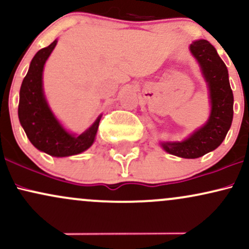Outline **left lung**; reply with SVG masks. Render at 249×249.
Returning <instances> with one entry per match:
<instances>
[{
  "label": "left lung",
  "instance_id": "8db88e82",
  "mask_svg": "<svg viewBox=\"0 0 249 249\" xmlns=\"http://www.w3.org/2000/svg\"><path fill=\"white\" fill-rule=\"evenodd\" d=\"M207 85L211 112L207 122L181 142H160L167 153L180 158L196 159L215 150L224 142L233 121V92L228 79L227 67L206 39L190 45Z\"/></svg>",
  "mask_w": 249,
  "mask_h": 249
}]
</instances>
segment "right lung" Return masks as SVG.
Segmentation results:
<instances>
[{"label": "right lung", "mask_w": 249, "mask_h": 249, "mask_svg": "<svg viewBox=\"0 0 249 249\" xmlns=\"http://www.w3.org/2000/svg\"><path fill=\"white\" fill-rule=\"evenodd\" d=\"M57 39L37 51L19 90L18 119L31 144L49 156L62 158L87 151L96 139L102 115L81 134L71 133L53 115L43 90V70Z\"/></svg>", "instance_id": "right-lung-1"}]
</instances>
